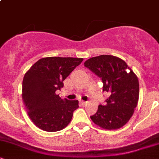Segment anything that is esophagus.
<instances>
[{
	"label": "esophagus",
	"instance_id": "34e87169",
	"mask_svg": "<svg viewBox=\"0 0 159 159\" xmlns=\"http://www.w3.org/2000/svg\"><path fill=\"white\" fill-rule=\"evenodd\" d=\"M81 103L82 105H87V102H84V101H81Z\"/></svg>",
	"mask_w": 159,
	"mask_h": 159
}]
</instances>
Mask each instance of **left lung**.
I'll use <instances>...</instances> for the list:
<instances>
[{"label": "left lung", "instance_id": "8db88e82", "mask_svg": "<svg viewBox=\"0 0 159 159\" xmlns=\"http://www.w3.org/2000/svg\"><path fill=\"white\" fill-rule=\"evenodd\" d=\"M84 66L101 78L103 91L109 95L105 104L98 105L91 120L109 130L123 126L138 105L139 82L137 76L125 61L112 55L90 58L84 62Z\"/></svg>", "mask_w": 159, "mask_h": 159}]
</instances>
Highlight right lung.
Returning a JSON list of instances; mask_svg holds the SVG:
<instances>
[{
	"instance_id": "add662e5",
	"label": "right lung",
	"mask_w": 159,
	"mask_h": 159,
	"mask_svg": "<svg viewBox=\"0 0 159 159\" xmlns=\"http://www.w3.org/2000/svg\"><path fill=\"white\" fill-rule=\"evenodd\" d=\"M83 58L50 57L42 58L26 72L22 82V98L29 117L45 132L62 130L70 123L78 107V100L62 99L57 90L81 64Z\"/></svg>"
}]
</instances>
